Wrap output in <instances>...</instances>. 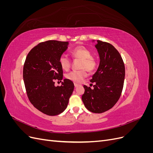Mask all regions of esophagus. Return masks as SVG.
Wrapping results in <instances>:
<instances>
[{
  "label": "esophagus",
  "mask_w": 153,
  "mask_h": 153,
  "mask_svg": "<svg viewBox=\"0 0 153 153\" xmlns=\"http://www.w3.org/2000/svg\"><path fill=\"white\" fill-rule=\"evenodd\" d=\"M74 85H75V87H78L79 85H78V84H76V83H75V84H74Z\"/></svg>",
  "instance_id": "34e87169"
}]
</instances>
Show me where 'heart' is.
<instances>
[{"instance_id": "heart-1", "label": "heart", "mask_w": 153, "mask_h": 153, "mask_svg": "<svg viewBox=\"0 0 153 153\" xmlns=\"http://www.w3.org/2000/svg\"><path fill=\"white\" fill-rule=\"evenodd\" d=\"M71 53L74 59L81 60L80 68L83 69L80 71H71L68 73L66 76L69 80L80 83L87 75L86 69L89 72H92L96 69L97 66L96 60L92 57L91 51L84 47H78L74 48L71 50ZM59 64L61 68L66 71L68 70L71 67L70 59L65 55H62L60 57Z\"/></svg>"}]
</instances>
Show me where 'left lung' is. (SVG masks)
Returning <instances> with one entry per match:
<instances>
[{"instance_id": "1", "label": "left lung", "mask_w": 153, "mask_h": 153, "mask_svg": "<svg viewBox=\"0 0 153 153\" xmlns=\"http://www.w3.org/2000/svg\"><path fill=\"white\" fill-rule=\"evenodd\" d=\"M95 47L100 59L98 70L91 80L95 85L92 89L84 85L82 99L87 110L100 114L112 108L121 97L125 67L121 55L113 45L98 40Z\"/></svg>"}]
</instances>
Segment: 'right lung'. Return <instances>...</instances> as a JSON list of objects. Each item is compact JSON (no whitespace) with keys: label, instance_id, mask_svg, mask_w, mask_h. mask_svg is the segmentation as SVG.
I'll return each instance as SVG.
<instances>
[{"label":"right lung","instance_id":"add662e5","mask_svg":"<svg viewBox=\"0 0 153 153\" xmlns=\"http://www.w3.org/2000/svg\"><path fill=\"white\" fill-rule=\"evenodd\" d=\"M68 42L49 40L39 43L29 52L23 69V78L30 102L48 115H57L67 107L73 93L72 81L64 79L61 86L55 80H62L59 58L68 48Z\"/></svg>","mask_w":153,"mask_h":153}]
</instances>
